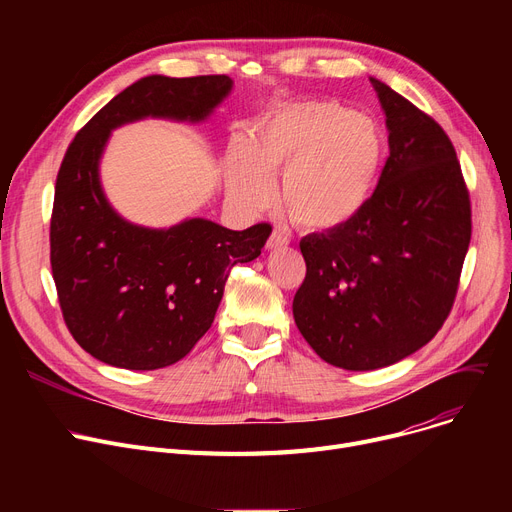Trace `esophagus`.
Instances as JSON below:
<instances>
[{
    "mask_svg": "<svg viewBox=\"0 0 512 512\" xmlns=\"http://www.w3.org/2000/svg\"><path fill=\"white\" fill-rule=\"evenodd\" d=\"M288 245V236L282 232V230H274L272 234H270V238H267V249H280V247H286Z\"/></svg>",
    "mask_w": 512,
    "mask_h": 512,
    "instance_id": "34e87169",
    "label": "esophagus"
}]
</instances>
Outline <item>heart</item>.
Returning a JSON list of instances; mask_svg holds the SVG:
<instances>
[{
	"instance_id": "1",
	"label": "heart",
	"mask_w": 512,
	"mask_h": 512,
	"mask_svg": "<svg viewBox=\"0 0 512 512\" xmlns=\"http://www.w3.org/2000/svg\"><path fill=\"white\" fill-rule=\"evenodd\" d=\"M384 134L371 118L334 101H294L267 112L253 145L236 141L228 155V195L245 209L274 197L290 220L313 232L353 222L378 184Z\"/></svg>"
}]
</instances>
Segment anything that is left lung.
I'll list each match as a JSON object with an SVG mask.
<instances>
[{"mask_svg": "<svg viewBox=\"0 0 512 512\" xmlns=\"http://www.w3.org/2000/svg\"><path fill=\"white\" fill-rule=\"evenodd\" d=\"M386 114L390 157L353 222L301 240L307 274L292 315L334 367L398 363L446 321L471 240V203L442 126L371 78Z\"/></svg>", "mask_w": 512, "mask_h": 512, "instance_id": "obj_1", "label": "left lung"}]
</instances>
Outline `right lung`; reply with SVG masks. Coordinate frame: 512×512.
Returning <instances> with one entry per match:
<instances>
[{
  "label": "right lung",
  "instance_id": "add662e5",
  "mask_svg": "<svg viewBox=\"0 0 512 512\" xmlns=\"http://www.w3.org/2000/svg\"><path fill=\"white\" fill-rule=\"evenodd\" d=\"M232 78L145 76L78 130L56 180L51 274L74 340L95 359L151 371L191 353L211 328L228 274L261 255L270 224L228 230L193 218L170 228L126 222L105 199L99 161L114 128L143 118L203 122Z\"/></svg>",
  "mask_w": 512,
  "mask_h": 512
}]
</instances>
